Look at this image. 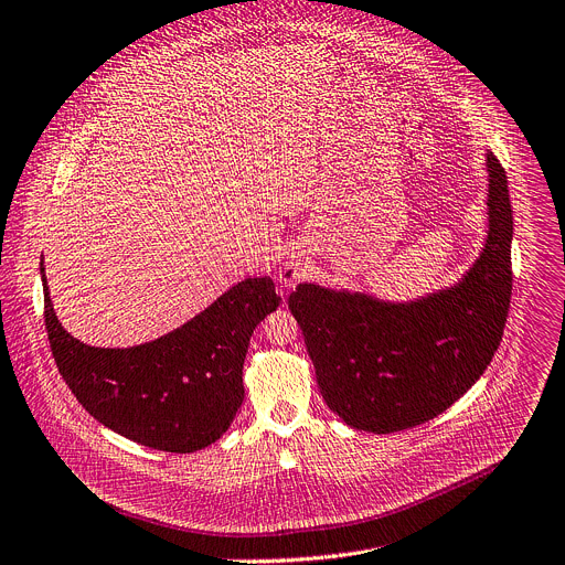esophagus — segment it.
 <instances>
[{"label": "esophagus", "instance_id": "esophagus-1", "mask_svg": "<svg viewBox=\"0 0 565 565\" xmlns=\"http://www.w3.org/2000/svg\"><path fill=\"white\" fill-rule=\"evenodd\" d=\"M303 277V270L299 268L297 262H286L279 270V281L286 286H295Z\"/></svg>", "mask_w": 565, "mask_h": 565}]
</instances>
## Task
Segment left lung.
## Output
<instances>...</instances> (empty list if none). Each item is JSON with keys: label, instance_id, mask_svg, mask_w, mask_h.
Masks as SVG:
<instances>
[{"label": "left lung", "instance_id": "left-lung-1", "mask_svg": "<svg viewBox=\"0 0 565 565\" xmlns=\"http://www.w3.org/2000/svg\"><path fill=\"white\" fill-rule=\"evenodd\" d=\"M487 241L455 286L415 301L299 284L288 309L327 405L351 428L387 435L441 415L487 370L511 299L514 216L507 175L487 152Z\"/></svg>", "mask_w": 565, "mask_h": 565}]
</instances>
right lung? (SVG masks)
Listing matches in <instances>:
<instances>
[{
    "instance_id": "add662e5",
    "label": "right lung",
    "mask_w": 565,
    "mask_h": 565,
    "mask_svg": "<svg viewBox=\"0 0 565 565\" xmlns=\"http://www.w3.org/2000/svg\"><path fill=\"white\" fill-rule=\"evenodd\" d=\"M40 275L51 353L67 387L98 424L167 452H193L223 437L245 396L249 338L281 301L270 277L238 281L158 340L106 349L63 329L42 262Z\"/></svg>"
}]
</instances>
